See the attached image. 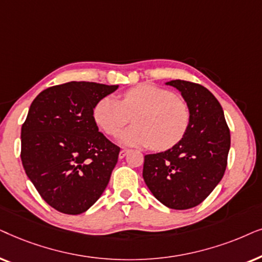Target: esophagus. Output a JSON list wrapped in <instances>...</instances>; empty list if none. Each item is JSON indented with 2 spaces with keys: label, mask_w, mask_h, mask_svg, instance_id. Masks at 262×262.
I'll return each mask as SVG.
<instances>
[{
  "label": "esophagus",
  "mask_w": 262,
  "mask_h": 262,
  "mask_svg": "<svg viewBox=\"0 0 262 262\" xmlns=\"http://www.w3.org/2000/svg\"><path fill=\"white\" fill-rule=\"evenodd\" d=\"M128 152H129V149H127V148H124V149H121V151H120V155H118V157H120V159L124 158V157L128 155Z\"/></svg>",
  "instance_id": "1"
}]
</instances>
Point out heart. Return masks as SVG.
<instances>
[{"instance_id":"obj_1","label":"heart","mask_w":262,"mask_h":262,"mask_svg":"<svg viewBox=\"0 0 262 262\" xmlns=\"http://www.w3.org/2000/svg\"><path fill=\"white\" fill-rule=\"evenodd\" d=\"M134 116L133 127L121 135L127 146H152L157 151L172 148L182 140L190 123L189 107L162 87L140 83L124 91L118 100L104 97L93 109L96 123L110 137H116Z\"/></svg>"}]
</instances>
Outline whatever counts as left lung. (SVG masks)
I'll list each match as a JSON object with an SVG mask.
<instances>
[{"label":"left lung","mask_w":262,"mask_h":262,"mask_svg":"<svg viewBox=\"0 0 262 262\" xmlns=\"http://www.w3.org/2000/svg\"><path fill=\"white\" fill-rule=\"evenodd\" d=\"M190 111L186 135L165 152L146 155L142 177L157 200L173 210L198 206L224 176L230 129L217 98L199 83L171 80Z\"/></svg>","instance_id":"obj_1"}]
</instances>
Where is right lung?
<instances>
[{"instance_id": "1", "label": "right lung", "mask_w": 262, "mask_h": 262, "mask_svg": "<svg viewBox=\"0 0 262 262\" xmlns=\"http://www.w3.org/2000/svg\"><path fill=\"white\" fill-rule=\"evenodd\" d=\"M118 85L71 81L41 91L21 127V162L52 208L80 214L100 198L120 147L98 132L96 104Z\"/></svg>"}]
</instances>
